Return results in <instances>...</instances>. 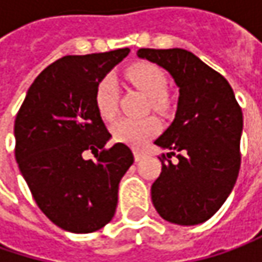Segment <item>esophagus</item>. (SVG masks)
<instances>
[{
  "instance_id": "esophagus-1",
  "label": "esophagus",
  "mask_w": 262,
  "mask_h": 262,
  "mask_svg": "<svg viewBox=\"0 0 262 262\" xmlns=\"http://www.w3.org/2000/svg\"><path fill=\"white\" fill-rule=\"evenodd\" d=\"M133 155H135V160L136 161H141L143 157H145V154L142 151H133Z\"/></svg>"
}]
</instances>
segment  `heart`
Returning <instances> with one entry per match:
<instances>
[{
	"instance_id": "obj_1",
	"label": "heart",
	"mask_w": 262,
	"mask_h": 262,
	"mask_svg": "<svg viewBox=\"0 0 262 262\" xmlns=\"http://www.w3.org/2000/svg\"><path fill=\"white\" fill-rule=\"evenodd\" d=\"M126 77L132 85L136 86L148 95L149 104L155 110H165L168 107V97L165 94L167 77L164 72L154 63L141 61L132 64L126 70ZM119 86L113 74H107L98 82L95 88V105L101 117L111 120L117 114ZM160 130V123L152 116L145 117H121L111 126V135L114 141L130 146H142L149 138Z\"/></svg>"
}]
</instances>
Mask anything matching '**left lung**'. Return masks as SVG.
Returning <instances> with one entry per match:
<instances>
[{
    "label": "left lung",
    "mask_w": 262,
    "mask_h": 262,
    "mask_svg": "<svg viewBox=\"0 0 262 262\" xmlns=\"http://www.w3.org/2000/svg\"><path fill=\"white\" fill-rule=\"evenodd\" d=\"M138 57L165 69L179 88L174 120L154 142L171 151L167 157L179 152V163L161 160V174L151 186L154 207L179 226L207 222L239 174L242 110L229 82L195 54L141 48Z\"/></svg>",
    "instance_id": "8db88e82"
}]
</instances>
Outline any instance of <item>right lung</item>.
I'll return each instance as SVG.
<instances>
[{
	"instance_id": "add662e5",
	"label": "right lung",
	"mask_w": 262,
	"mask_h": 262,
	"mask_svg": "<svg viewBox=\"0 0 262 262\" xmlns=\"http://www.w3.org/2000/svg\"><path fill=\"white\" fill-rule=\"evenodd\" d=\"M129 52L57 60L30 85L14 121L16 161L32 196L55 226L72 233H92L111 222L120 180L133 164L127 145L104 149L111 135L95 105L98 82ZM85 150L97 161L85 160Z\"/></svg>"
}]
</instances>
